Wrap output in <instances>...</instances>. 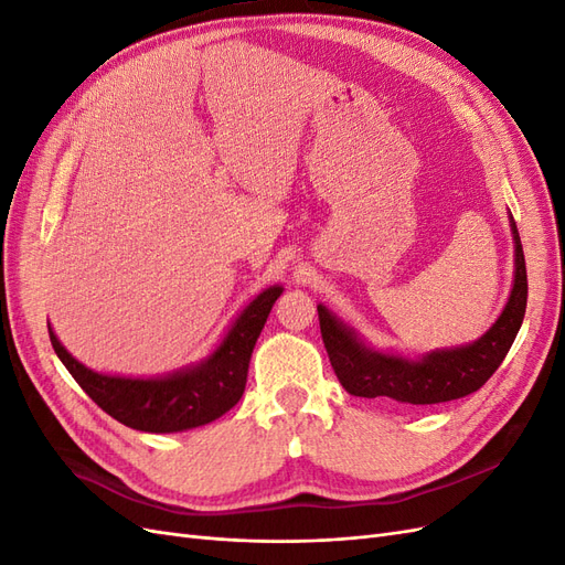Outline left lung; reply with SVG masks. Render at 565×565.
Listing matches in <instances>:
<instances>
[{
    "label": "left lung",
    "instance_id": "left-lung-1",
    "mask_svg": "<svg viewBox=\"0 0 565 565\" xmlns=\"http://www.w3.org/2000/svg\"><path fill=\"white\" fill-rule=\"evenodd\" d=\"M511 231L516 241L514 289L498 322L469 347L436 351L424 355L422 361L377 353L358 341L347 324H341L324 306H318L320 334L341 386L351 396H386L403 405L446 403L481 388L502 365L525 316L527 276L514 216H511Z\"/></svg>",
    "mask_w": 565,
    "mask_h": 565
}]
</instances>
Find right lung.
<instances>
[{
  "instance_id": "1",
  "label": "right lung",
  "mask_w": 565,
  "mask_h": 565,
  "mask_svg": "<svg viewBox=\"0 0 565 565\" xmlns=\"http://www.w3.org/2000/svg\"><path fill=\"white\" fill-rule=\"evenodd\" d=\"M280 292L282 287H270L256 297L202 365L160 380H125L92 372L61 347L51 330L49 339L75 382L113 419L148 434L185 431L218 419L241 401L256 337Z\"/></svg>"
}]
</instances>
